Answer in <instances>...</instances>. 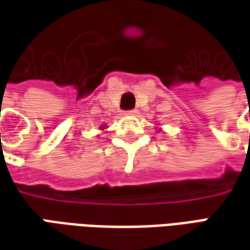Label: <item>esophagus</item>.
I'll return each mask as SVG.
<instances>
[{"label":"esophagus","mask_w":250,"mask_h":250,"mask_svg":"<svg viewBox=\"0 0 250 250\" xmlns=\"http://www.w3.org/2000/svg\"><path fill=\"white\" fill-rule=\"evenodd\" d=\"M137 113H138L137 111H128V112H125V115H127V116H137Z\"/></svg>","instance_id":"obj_1"}]
</instances>
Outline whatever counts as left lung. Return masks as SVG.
<instances>
[{"instance_id":"left-lung-1","label":"left lung","mask_w":250,"mask_h":250,"mask_svg":"<svg viewBox=\"0 0 250 250\" xmlns=\"http://www.w3.org/2000/svg\"><path fill=\"white\" fill-rule=\"evenodd\" d=\"M157 128H159V130H161V127H157Z\"/></svg>"}]
</instances>
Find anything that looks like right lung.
I'll return each instance as SVG.
<instances>
[{"instance_id": "1", "label": "right lung", "mask_w": 250, "mask_h": 250, "mask_svg": "<svg viewBox=\"0 0 250 250\" xmlns=\"http://www.w3.org/2000/svg\"><path fill=\"white\" fill-rule=\"evenodd\" d=\"M100 130H101V131H104V130H106V125H101V127H100Z\"/></svg>"}]
</instances>
